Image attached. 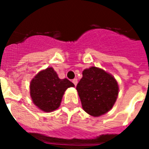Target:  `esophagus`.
Masks as SVG:
<instances>
[{
	"instance_id": "34e87169",
	"label": "esophagus",
	"mask_w": 149,
	"mask_h": 149,
	"mask_svg": "<svg viewBox=\"0 0 149 149\" xmlns=\"http://www.w3.org/2000/svg\"><path fill=\"white\" fill-rule=\"evenodd\" d=\"M77 79H76V78H75V79H73V80H72V83H73V84H74V85L75 86H76V85H77Z\"/></svg>"
}]
</instances>
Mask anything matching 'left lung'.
<instances>
[{
    "label": "left lung",
    "mask_w": 149,
    "mask_h": 149,
    "mask_svg": "<svg viewBox=\"0 0 149 149\" xmlns=\"http://www.w3.org/2000/svg\"><path fill=\"white\" fill-rule=\"evenodd\" d=\"M77 85L83 109L93 116H100L114 105L119 93L117 81L112 75L97 68L84 69Z\"/></svg>",
    "instance_id": "1"
}]
</instances>
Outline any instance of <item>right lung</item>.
I'll return each instance as SVG.
<instances>
[{"instance_id": "add662e5", "label": "right lung", "mask_w": 149, "mask_h": 149, "mask_svg": "<svg viewBox=\"0 0 149 149\" xmlns=\"http://www.w3.org/2000/svg\"><path fill=\"white\" fill-rule=\"evenodd\" d=\"M74 87L68 79H60L54 69L50 67L39 72L30 83V96L38 109L45 112H52L61 105L65 90Z\"/></svg>"}]
</instances>
